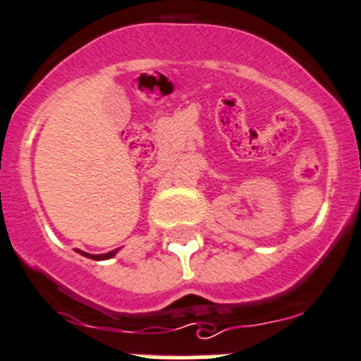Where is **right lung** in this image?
Masks as SVG:
<instances>
[{"instance_id":"right-lung-1","label":"right lung","mask_w":361,"mask_h":361,"mask_svg":"<svg viewBox=\"0 0 361 361\" xmlns=\"http://www.w3.org/2000/svg\"><path fill=\"white\" fill-rule=\"evenodd\" d=\"M116 252H118V250H113V252L102 253V255H90V253H85V252H81V250H78V253H81V255L88 257V259H94V260H106V259H111V257L115 255Z\"/></svg>"}]
</instances>
